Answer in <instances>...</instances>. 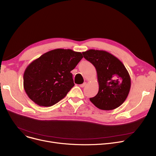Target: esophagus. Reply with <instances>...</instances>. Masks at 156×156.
<instances>
[{
  "instance_id": "34e87169",
  "label": "esophagus",
  "mask_w": 156,
  "mask_h": 156,
  "mask_svg": "<svg viewBox=\"0 0 156 156\" xmlns=\"http://www.w3.org/2000/svg\"><path fill=\"white\" fill-rule=\"evenodd\" d=\"M86 84H87V83H86V82H84L83 83L80 85V87H84L86 85Z\"/></svg>"
}]
</instances>
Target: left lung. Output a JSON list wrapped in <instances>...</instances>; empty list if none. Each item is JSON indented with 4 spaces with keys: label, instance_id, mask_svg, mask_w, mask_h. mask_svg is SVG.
<instances>
[{
    "label": "left lung",
    "instance_id": "left-lung-1",
    "mask_svg": "<svg viewBox=\"0 0 156 156\" xmlns=\"http://www.w3.org/2000/svg\"><path fill=\"white\" fill-rule=\"evenodd\" d=\"M82 54L95 66L99 83V92L90 101L101 110L119 107L126 99L131 87L130 76L125 65L105 51L90 49Z\"/></svg>",
    "mask_w": 156,
    "mask_h": 156
}]
</instances>
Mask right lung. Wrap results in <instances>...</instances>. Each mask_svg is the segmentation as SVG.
<instances>
[{
	"label": "right lung",
	"instance_id": "obj_1",
	"mask_svg": "<svg viewBox=\"0 0 156 156\" xmlns=\"http://www.w3.org/2000/svg\"><path fill=\"white\" fill-rule=\"evenodd\" d=\"M82 58V54L71 49L57 48L44 54L24 71V91L40 106L54 105L75 85L71 71Z\"/></svg>",
	"mask_w": 156,
	"mask_h": 156
}]
</instances>
